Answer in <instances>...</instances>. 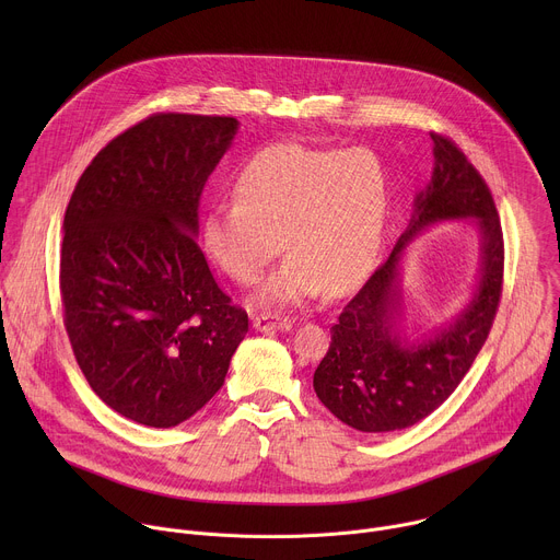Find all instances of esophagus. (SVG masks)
Masks as SVG:
<instances>
[{"instance_id":"esophagus-1","label":"esophagus","mask_w":560,"mask_h":560,"mask_svg":"<svg viewBox=\"0 0 560 560\" xmlns=\"http://www.w3.org/2000/svg\"><path fill=\"white\" fill-rule=\"evenodd\" d=\"M253 326L259 332H288V330H292L290 318L279 316V314H259V316H255Z\"/></svg>"}]
</instances>
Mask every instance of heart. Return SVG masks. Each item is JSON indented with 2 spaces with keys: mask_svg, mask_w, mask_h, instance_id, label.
Returning a JSON list of instances; mask_svg holds the SVG:
<instances>
[{
  "mask_svg": "<svg viewBox=\"0 0 560 560\" xmlns=\"http://www.w3.org/2000/svg\"><path fill=\"white\" fill-rule=\"evenodd\" d=\"M385 210L387 173L372 148L272 143L238 171L234 199L206 212L201 248L232 281L253 285L283 244L288 257L257 301L296 305L324 288L341 294L365 277Z\"/></svg>",
  "mask_w": 560,
  "mask_h": 560,
  "instance_id": "b5f03b06",
  "label": "heart"
}]
</instances>
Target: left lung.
Segmentation results:
<instances>
[{
  "label": "left lung",
  "instance_id": "1",
  "mask_svg": "<svg viewBox=\"0 0 560 560\" xmlns=\"http://www.w3.org/2000/svg\"><path fill=\"white\" fill-rule=\"evenodd\" d=\"M434 171L387 261L341 310L332 343L314 370V392L346 425L381 434L406 430L456 389L483 348L503 285V232L492 192L467 156L441 135ZM443 220H469L479 234V277L470 301L445 327L410 340L400 330L402 257L411 238Z\"/></svg>",
  "mask_w": 560,
  "mask_h": 560
}]
</instances>
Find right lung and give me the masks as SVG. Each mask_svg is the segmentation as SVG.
I'll use <instances>...</instances> for the list:
<instances>
[{
    "label": "right lung",
    "mask_w": 560,
    "mask_h": 560,
    "mask_svg": "<svg viewBox=\"0 0 560 560\" xmlns=\"http://www.w3.org/2000/svg\"><path fill=\"white\" fill-rule=\"evenodd\" d=\"M234 117L159 113L115 137L63 217V324L86 381L121 417L175 428L225 381L248 314L197 246L203 186Z\"/></svg>",
    "instance_id": "right-lung-1"
}]
</instances>
